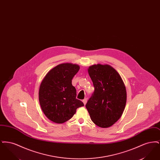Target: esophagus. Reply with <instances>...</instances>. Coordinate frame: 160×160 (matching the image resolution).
Wrapping results in <instances>:
<instances>
[{
  "label": "esophagus",
  "mask_w": 160,
  "mask_h": 160,
  "mask_svg": "<svg viewBox=\"0 0 160 160\" xmlns=\"http://www.w3.org/2000/svg\"><path fill=\"white\" fill-rule=\"evenodd\" d=\"M83 104L84 105H86V102H87V98H84V99L83 100Z\"/></svg>",
  "instance_id": "esophagus-1"
}]
</instances>
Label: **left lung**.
I'll return each instance as SVG.
<instances>
[{"mask_svg": "<svg viewBox=\"0 0 160 160\" xmlns=\"http://www.w3.org/2000/svg\"><path fill=\"white\" fill-rule=\"evenodd\" d=\"M88 73L95 91L86 107L93 122L102 128L113 125L121 117L127 102V91L122 78L108 65L90 67Z\"/></svg>", "mask_w": 160, "mask_h": 160, "instance_id": "8db88e82", "label": "left lung"}]
</instances>
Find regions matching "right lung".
<instances>
[{"mask_svg": "<svg viewBox=\"0 0 160 160\" xmlns=\"http://www.w3.org/2000/svg\"><path fill=\"white\" fill-rule=\"evenodd\" d=\"M79 69L76 64L62 63L51 69L41 84L39 104L52 122H67L76 113L77 108L83 106V102L76 99V89L72 84V79Z\"/></svg>", "mask_w": 160, "mask_h": 160, "instance_id": "right-lung-1", "label": "right lung"}]
</instances>
